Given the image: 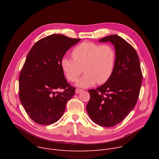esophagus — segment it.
<instances>
[{
  "mask_svg": "<svg viewBox=\"0 0 159 159\" xmlns=\"http://www.w3.org/2000/svg\"><path fill=\"white\" fill-rule=\"evenodd\" d=\"M82 89H77L76 90H75V93L76 94H79L80 92H82Z\"/></svg>",
  "mask_w": 159,
  "mask_h": 159,
  "instance_id": "obj_1",
  "label": "esophagus"
}]
</instances>
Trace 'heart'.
<instances>
[{
	"label": "heart",
	"mask_w": 159,
	"mask_h": 159,
	"mask_svg": "<svg viewBox=\"0 0 159 159\" xmlns=\"http://www.w3.org/2000/svg\"><path fill=\"white\" fill-rule=\"evenodd\" d=\"M72 54L74 59L62 58L61 68L71 82L77 81L84 70L85 74L77 83L80 87H89L96 82L103 84L114 71L116 53L111 44L83 42L73 50Z\"/></svg>",
	"instance_id": "b5f03b06"
}]
</instances>
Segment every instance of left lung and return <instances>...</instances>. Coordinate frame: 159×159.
I'll return each instance as SVG.
<instances>
[{
    "label": "left lung",
    "mask_w": 159,
    "mask_h": 159,
    "mask_svg": "<svg viewBox=\"0 0 159 159\" xmlns=\"http://www.w3.org/2000/svg\"><path fill=\"white\" fill-rule=\"evenodd\" d=\"M111 42L116 58L114 71L103 85L90 89L87 111L95 123L111 127L122 121L137 102L142 82L138 54L126 41L117 34L109 35L99 42Z\"/></svg>",
    "instance_id": "obj_1"
}]
</instances>
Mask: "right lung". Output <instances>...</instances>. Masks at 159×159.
Returning a JSON list of instances; mask_svg holds the SVG:
<instances>
[{
    "label": "right lung",
    "instance_id": "right-lung-1",
    "mask_svg": "<svg viewBox=\"0 0 159 159\" xmlns=\"http://www.w3.org/2000/svg\"><path fill=\"white\" fill-rule=\"evenodd\" d=\"M80 39L54 34L38 41L30 51L19 78V96L30 118L49 125L62 116L75 88L66 82L61 60ZM64 90L60 93L57 89Z\"/></svg>",
    "mask_w": 159,
    "mask_h": 159
}]
</instances>
